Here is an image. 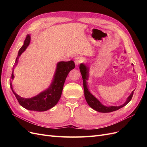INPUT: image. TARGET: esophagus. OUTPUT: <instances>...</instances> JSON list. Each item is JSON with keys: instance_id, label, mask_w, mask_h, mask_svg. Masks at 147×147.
Returning a JSON list of instances; mask_svg holds the SVG:
<instances>
[{"instance_id": "esophagus-1", "label": "esophagus", "mask_w": 147, "mask_h": 147, "mask_svg": "<svg viewBox=\"0 0 147 147\" xmlns=\"http://www.w3.org/2000/svg\"><path fill=\"white\" fill-rule=\"evenodd\" d=\"M82 61V58H81L80 57H77L75 59V61H74L75 65H76V66L78 65V64H79L80 63H81Z\"/></svg>"}]
</instances>
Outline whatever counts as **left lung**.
<instances>
[{
    "instance_id": "obj_1",
    "label": "left lung",
    "mask_w": 147,
    "mask_h": 147,
    "mask_svg": "<svg viewBox=\"0 0 147 147\" xmlns=\"http://www.w3.org/2000/svg\"><path fill=\"white\" fill-rule=\"evenodd\" d=\"M79 68H80V72L83 78L84 97H85V99L89 106L91 107L92 109H94V110L97 111V112H101V113L112 112H114V111H116L119 109L123 107L124 106L126 105L131 100L133 94H134V90L131 93V94L127 97L126 102L121 105L109 106V107L104 105L98 99L96 98V97H95L91 94V93L90 92V91L88 90V88L87 86V82H86L88 78V69L87 67V66L83 63H81L80 64Z\"/></svg>"
}]
</instances>
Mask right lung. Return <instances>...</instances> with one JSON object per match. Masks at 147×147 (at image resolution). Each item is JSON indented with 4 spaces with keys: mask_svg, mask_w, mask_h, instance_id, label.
<instances>
[{
    "mask_svg": "<svg viewBox=\"0 0 147 147\" xmlns=\"http://www.w3.org/2000/svg\"><path fill=\"white\" fill-rule=\"evenodd\" d=\"M30 42V35L28 34L24 42L23 45L21 47L18 51L15 65H13V72L10 80V85L11 90L15 94L16 98L20 104L26 109L37 112H44L53 108L55 106L61 96L63 90L64 84L69 73L71 70L75 68V63L73 61L67 62L61 61L57 63L56 71L53 76L51 84L45 90L40 92L38 94L30 98H24L18 95L13 90L11 82L14 78L13 70L15 66L18 63V59L29 45Z\"/></svg>",
    "mask_w": 147,
    "mask_h": 147,
    "instance_id": "1",
    "label": "right lung"
}]
</instances>
